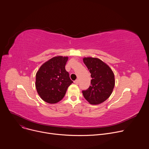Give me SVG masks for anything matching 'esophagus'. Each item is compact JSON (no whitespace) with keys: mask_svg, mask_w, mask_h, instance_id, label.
I'll list each match as a JSON object with an SVG mask.
<instances>
[{"mask_svg":"<svg viewBox=\"0 0 149 149\" xmlns=\"http://www.w3.org/2000/svg\"><path fill=\"white\" fill-rule=\"evenodd\" d=\"M74 83H75L76 84H79V80L77 79H76L75 81H74Z\"/></svg>","mask_w":149,"mask_h":149,"instance_id":"1","label":"esophagus"}]
</instances>
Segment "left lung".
Instances as JSON below:
<instances>
[{"instance_id":"8db88e82","label":"left lung","mask_w":149,"mask_h":149,"mask_svg":"<svg viewBox=\"0 0 149 149\" xmlns=\"http://www.w3.org/2000/svg\"><path fill=\"white\" fill-rule=\"evenodd\" d=\"M83 62L91 74V86L82 91L91 104H99L110 97L115 86V76L110 67L96 58H84Z\"/></svg>"}]
</instances>
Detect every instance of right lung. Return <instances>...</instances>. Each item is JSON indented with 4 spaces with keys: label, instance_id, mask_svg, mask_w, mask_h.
Masks as SVG:
<instances>
[{
    "label": "right lung",
    "instance_id": "1",
    "mask_svg": "<svg viewBox=\"0 0 149 149\" xmlns=\"http://www.w3.org/2000/svg\"><path fill=\"white\" fill-rule=\"evenodd\" d=\"M68 57H53L44 63L36 76V87L40 97L49 103H56L65 95L73 83L65 70Z\"/></svg>",
    "mask_w": 149,
    "mask_h": 149
}]
</instances>
